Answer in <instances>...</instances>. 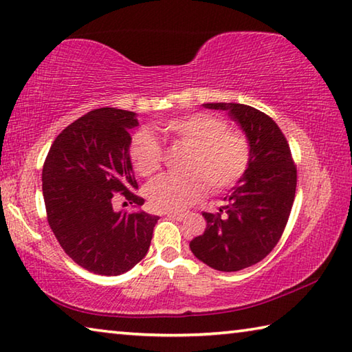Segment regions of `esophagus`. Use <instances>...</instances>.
Returning <instances> with one entry per match:
<instances>
[{"instance_id": "obj_1", "label": "esophagus", "mask_w": 352, "mask_h": 352, "mask_svg": "<svg viewBox=\"0 0 352 352\" xmlns=\"http://www.w3.org/2000/svg\"><path fill=\"white\" fill-rule=\"evenodd\" d=\"M166 215H168L169 219H174L178 221H182L184 219V214H180V212H166Z\"/></svg>"}]
</instances>
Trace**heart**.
<instances>
[{
    "instance_id": "heart-1",
    "label": "heart",
    "mask_w": 352,
    "mask_h": 352,
    "mask_svg": "<svg viewBox=\"0 0 352 352\" xmlns=\"http://www.w3.org/2000/svg\"><path fill=\"white\" fill-rule=\"evenodd\" d=\"M160 131L190 149L186 175L164 174L146 188L152 206L158 210L186 209L208 188L220 192L234 186L251 162V144L241 132L229 131L223 118L210 113H192L160 124ZM133 168L140 175L149 177L160 169L163 148L148 131L133 135L129 148Z\"/></svg>"
}]
</instances>
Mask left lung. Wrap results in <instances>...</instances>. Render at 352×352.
Masks as SVG:
<instances>
[{
	"label": "left lung",
	"mask_w": 352,
	"mask_h": 352,
	"mask_svg": "<svg viewBox=\"0 0 352 352\" xmlns=\"http://www.w3.org/2000/svg\"><path fill=\"white\" fill-rule=\"evenodd\" d=\"M226 111L251 144V162L219 212H203L206 229L189 248L203 263L234 272L263 260L277 245L289 219L297 186L289 144L276 121L255 107L206 103Z\"/></svg>",
	"instance_id": "left-lung-1"
}]
</instances>
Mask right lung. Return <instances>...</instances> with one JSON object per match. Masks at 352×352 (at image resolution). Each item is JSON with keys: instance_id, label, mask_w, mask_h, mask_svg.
Masks as SVG:
<instances>
[{"instance_id": "obj_1", "label": "right lung", "mask_w": 352, "mask_h": 352, "mask_svg": "<svg viewBox=\"0 0 352 352\" xmlns=\"http://www.w3.org/2000/svg\"><path fill=\"white\" fill-rule=\"evenodd\" d=\"M137 113L101 107L82 115L55 138L43 166L49 226L76 265L100 276L132 270L149 251L157 215L117 212L113 194L131 204L138 184L129 155Z\"/></svg>"}]
</instances>
